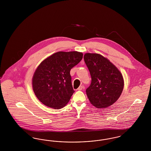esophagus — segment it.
<instances>
[{
	"label": "esophagus",
	"mask_w": 151,
	"mask_h": 151,
	"mask_svg": "<svg viewBox=\"0 0 151 151\" xmlns=\"http://www.w3.org/2000/svg\"><path fill=\"white\" fill-rule=\"evenodd\" d=\"M83 89V86H79V88H78V91H81Z\"/></svg>",
	"instance_id": "obj_1"
}]
</instances>
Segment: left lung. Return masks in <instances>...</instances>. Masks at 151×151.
Segmentation results:
<instances>
[{"label":"left lung","instance_id":"8db88e82","mask_svg":"<svg viewBox=\"0 0 151 151\" xmlns=\"http://www.w3.org/2000/svg\"><path fill=\"white\" fill-rule=\"evenodd\" d=\"M84 59L92 78L91 84L86 89L90 102L100 109L113 105L123 89L122 73L109 59L99 54L86 53Z\"/></svg>","mask_w":151,"mask_h":151}]
</instances>
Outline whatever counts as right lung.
Instances as JSON below:
<instances>
[{
    "mask_svg": "<svg viewBox=\"0 0 151 151\" xmlns=\"http://www.w3.org/2000/svg\"><path fill=\"white\" fill-rule=\"evenodd\" d=\"M78 51H59L46 58L38 66L32 79L33 89L45 105L59 109L69 102L75 92L70 71L81 60Z\"/></svg>",
    "mask_w": 151,
    "mask_h": 151,
    "instance_id": "obj_1",
    "label": "right lung"
}]
</instances>
